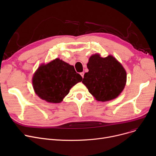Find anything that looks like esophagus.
I'll use <instances>...</instances> for the list:
<instances>
[{
	"label": "esophagus",
	"instance_id": "obj_1",
	"mask_svg": "<svg viewBox=\"0 0 156 156\" xmlns=\"http://www.w3.org/2000/svg\"><path fill=\"white\" fill-rule=\"evenodd\" d=\"M80 75H81V76H82V78H83V76H84V73L83 72L80 73Z\"/></svg>",
	"mask_w": 156,
	"mask_h": 156
}]
</instances>
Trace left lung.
<instances>
[{
  "instance_id": "1",
  "label": "left lung",
  "mask_w": 156,
  "mask_h": 156,
  "mask_svg": "<svg viewBox=\"0 0 156 156\" xmlns=\"http://www.w3.org/2000/svg\"><path fill=\"white\" fill-rule=\"evenodd\" d=\"M82 83L98 101L106 102L116 99L123 90L126 73L121 64L112 55L101 57L92 55L87 63Z\"/></svg>"
}]
</instances>
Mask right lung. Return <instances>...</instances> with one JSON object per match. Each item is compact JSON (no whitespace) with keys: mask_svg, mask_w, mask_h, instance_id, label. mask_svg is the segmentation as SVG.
<instances>
[{"mask_svg":"<svg viewBox=\"0 0 156 156\" xmlns=\"http://www.w3.org/2000/svg\"><path fill=\"white\" fill-rule=\"evenodd\" d=\"M73 66L59 58L46 64H41L32 78L36 94L51 103H60L69 90L82 80Z\"/></svg>","mask_w":156,"mask_h":156,"instance_id":"add662e5","label":"right lung"}]
</instances>
